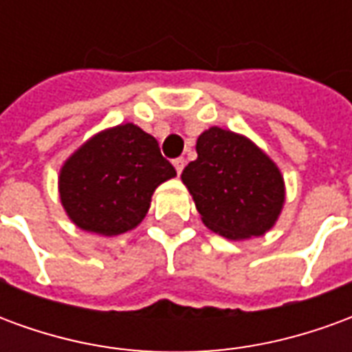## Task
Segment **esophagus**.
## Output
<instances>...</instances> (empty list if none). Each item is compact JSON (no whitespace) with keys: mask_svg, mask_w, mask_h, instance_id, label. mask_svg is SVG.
I'll list each match as a JSON object with an SVG mask.
<instances>
[{"mask_svg":"<svg viewBox=\"0 0 352 352\" xmlns=\"http://www.w3.org/2000/svg\"><path fill=\"white\" fill-rule=\"evenodd\" d=\"M173 166H175L177 173L181 175V171H183L184 166H186V160H184L183 156H181V158H175V160H173Z\"/></svg>","mask_w":352,"mask_h":352,"instance_id":"34e87169","label":"esophagus"}]
</instances>
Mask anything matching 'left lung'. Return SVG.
<instances>
[{
	"label": "left lung",
	"instance_id": "1",
	"mask_svg": "<svg viewBox=\"0 0 352 352\" xmlns=\"http://www.w3.org/2000/svg\"><path fill=\"white\" fill-rule=\"evenodd\" d=\"M198 158L183 169V183L207 228L228 239L262 236L285 201L279 169L249 139L209 128L196 143Z\"/></svg>",
	"mask_w": 352,
	"mask_h": 352
}]
</instances>
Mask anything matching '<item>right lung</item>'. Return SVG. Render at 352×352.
<instances>
[{
    "mask_svg": "<svg viewBox=\"0 0 352 352\" xmlns=\"http://www.w3.org/2000/svg\"><path fill=\"white\" fill-rule=\"evenodd\" d=\"M175 175L153 135L120 124L98 133L65 162L60 199L79 228L118 236L145 219L156 186Z\"/></svg>",
    "mask_w": 352,
    "mask_h": 352,
    "instance_id": "add662e5",
    "label": "right lung"
}]
</instances>
